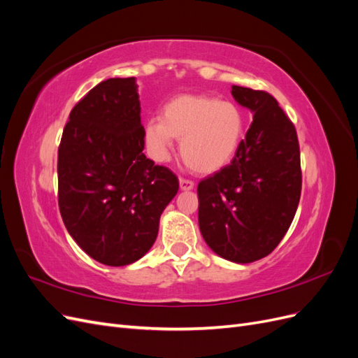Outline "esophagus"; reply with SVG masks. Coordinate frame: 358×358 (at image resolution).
<instances>
[{
	"label": "esophagus",
	"instance_id": "1",
	"mask_svg": "<svg viewBox=\"0 0 358 358\" xmlns=\"http://www.w3.org/2000/svg\"><path fill=\"white\" fill-rule=\"evenodd\" d=\"M179 187L182 191H189L194 188V182L188 179H179Z\"/></svg>",
	"mask_w": 358,
	"mask_h": 358
}]
</instances>
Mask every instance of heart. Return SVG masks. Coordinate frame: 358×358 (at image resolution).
<instances>
[{"label":"heart","mask_w":358,"mask_h":358,"mask_svg":"<svg viewBox=\"0 0 358 358\" xmlns=\"http://www.w3.org/2000/svg\"><path fill=\"white\" fill-rule=\"evenodd\" d=\"M245 134L242 110L230 101L210 95L182 94L162 106L161 117L145 127L149 157L157 162L170 159L175 137L180 154L199 173L210 175L224 169L236 155Z\"/></svg>","instance_id":"heart-1"}]
</instances>
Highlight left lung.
I'll list each match as a JSON object with an SVG mask.
<instances>
[{
	"instance_id": "obj_1",
	"label": "left lung",
	"mask_w": 358,
	"mask_h": 358,
	"mask_svg": "<svg viewBox=\"0 0 358 358\" xmlns=\"http://www.w3.org/2000/svg\"><path fill=\"white\" fill-rule=\"evenodd\" d=\"M231 94L254 121L230 164L199 183V225L215 254L246 264L272 252L294 220L300 149L272 95L236 85Z\"/></svg>"
}]
</instances>
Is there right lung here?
Returning <instances> with one entry per match:
<instances>
[{
	"label": "right lung",
	"instance_id": "1",
	"mask_svg": "<svg viewBox=\"0 0 358 358\" xmlns=\"http://www.w3.org/2000/svg\"><path fill=\"white\" fill-rule=\"evenodd\" d=\"M69 119L58 149L62 221L99 263L131 264L152 248L179 189L176 175L143 154L136 78L103 80Z\"/></svg>",
	"mask_w": 358,
	"mask_h": 358
}]
</instances>
